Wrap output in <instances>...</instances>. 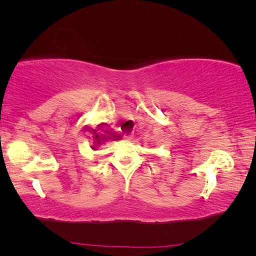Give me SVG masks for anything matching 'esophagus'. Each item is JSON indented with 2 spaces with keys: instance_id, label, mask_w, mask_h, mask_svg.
I'll list each match as a JSON object with an SVG mask.
<instances>
[{
  "instance_id": "1",
  "label": "esophagus",
  "mask_w": 256,
  "mask_h": 256,
  "mask_svg": "<svg viewBox=\"0 0 256 256\" xmlns=\"http://www.w3.org/2000/svg\"><path fill=\"white\" fill-rule=\"evenodd\" d=\"M124 141H130V140H132V135L124 134Z\"/></svg>"
}]
</instances>
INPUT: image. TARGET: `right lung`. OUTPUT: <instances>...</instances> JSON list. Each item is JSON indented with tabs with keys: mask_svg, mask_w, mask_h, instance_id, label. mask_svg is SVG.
Here are the masks:
<instances>
[{
	"mask_svg": "<svg viewBox=\"0 0 256 256\" xmlns=\"http://www.w3.org/2000/svg\"><path fill=\"white\" fill-rule=\"evenodd\" d=\"M93 146H90V148L93 150H98V146H100L102 144V134H100V132H98L96 130L94 132V136H93Z\"/></svg>",
	"mask_w": 256,
	"mask_h": 256,
	"instance_id": "right-lung-1",
	"label": "right lung"
}]
</instances>
